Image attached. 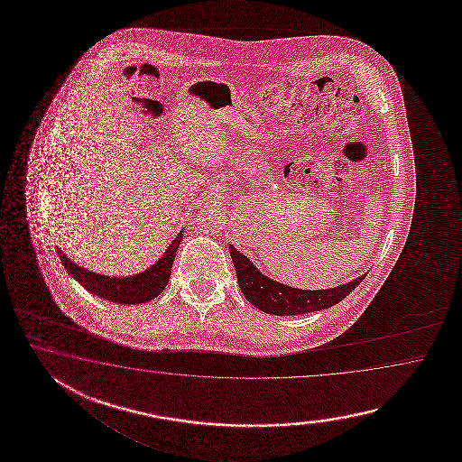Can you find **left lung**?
<instances>
[{
	"label": "left lung",
	"mask_w": 462,
	"mask_h": 462,
	"mask_svg": "<svg viewBox=\"0 0 462 462\" xmlns=\"http://www.w3.org/2000/svg\"><path fill=\"white\" fill-rule=\"evenodd\" d=\"M237 282L245 299L255 309L271 315H300L319 312L344 300L366 274L356 277L346 284L337 285L322 291H305L291 285L281 284L263 274L249 257L241 254L235 245H229Z\"/></svg>",
	"instance_id": "left-lung-1"
}]
</instances>
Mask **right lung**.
I'll return each mask as SVG.
<instances>
[{
	"label": "right lung",
	"instance_id": "right-lung-1",
	"mask_svg": "<svg viewBox=\"0 0 462 462\" xmlns=\"http://www.w3.org/2000/svg\"><path fill=\"white\" fill-rule=\"evenodd\" d=\"M183 239V229L178 233L177 237L168 245L167 251L158 259L157 263L150 265L143 273L125 275V277H114V275H102L92 273L86 267L72 263L68 255L58 249L60 263L66 267L70 277H74L79 284L86 287L90 294L97 295L108 302L116 304L135 305L145 304L163 292L167 287L168 279L171 274V265L175 261L178 245Z\"/></svg>",
	"mask_w": 462,
	"mask_h": 462
}]
</instances>
